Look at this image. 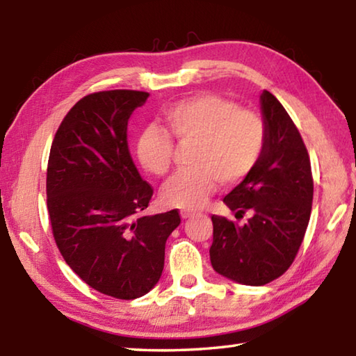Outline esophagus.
<instances>
[{"instance_id": "34e87169", "label": "esophagus", "mask_w": 356, "mask_h": 356, "mask_svg": "<svg viewBox=\"0 0 356 356\" xmlns=\"http://www.w3.org/2000/svg\"><path fill=\"white\" fill-rule=\"evenodd\" d=\"M193 215H195V212H190V210H180V216H182L184 220L190 218V216H193Z\"/></svg>"}]
</instances>
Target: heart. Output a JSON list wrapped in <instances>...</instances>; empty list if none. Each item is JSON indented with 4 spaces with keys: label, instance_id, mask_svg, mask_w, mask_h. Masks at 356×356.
<instances>
[{
    "label": "heart",
    "instance_id": "obj_1",
    "mask_svg": "<svg viewBox=\"0 0 356 356\" xmlns=\"http://www.w3.org/2000/svg\"><path fill=\"white\" fill-rule=\"evenodd\" d=\"M165 120L179 146H195L191 170L174 176L161 191L165 204L180 209L201 207L218 180L221 185L242 182L261 160L267 140L257 113L216 94L176 102L165 110ZM170 136L152 125L138 138V160L154 176H166L171 170L176 143Z\"/></svg>",
    "mask_w": 356,
    "mask_h": 356
}]
</instances>
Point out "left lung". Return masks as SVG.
<instances>
[{"instance_id": "8db88e82", "label": "left lung", "mask_w": 356, "mask_h": 356, "mask_svg": "<svg viewBox=\"0 0 356 356\" xmlns=\"http://www.w3.org/2000/svg\"><path fill=\"white\" fill-rule=\"evenodd\" d=\"M267 140L261 160L222 202L238 222L213 215L210 262L216 273L264 286L287 272L308 227L314 182L308 150L284 106L261 95Z\"/></svg>"}]
</instances>
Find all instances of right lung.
I'll return each instance as SVG.
<instances>
[{
    "mask_svg": "<svg viewBox=\"0 0 356 356\" xmlns=\"http://www.w3.org/2000/svg\"><path fill=\"white\" fill-rule=\"evenodd\" d=\"M149 92L89 94L65 114L51 143L47 207L53 237L69 267L100 293L146 295L159 282L165 245L179 210L140 216L154 188L131 160L127 125Z\"/></svg>",
    "mask_w": 356,
    "mask_h": 356,
    "instance_id": "right-lung-1",
    "label": "right lung"
}]
</instances>
